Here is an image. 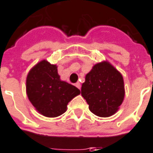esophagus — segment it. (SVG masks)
I'll use <instances>...</instances> for the list:
<instances>
[{"instance_id": "esophagus-1", "label": "esophagus", "mask_w": 153, "mask_h": 153, "mask_svg": "<svg viewBox=\"0 0 153 153\" xmlns=\"http://www.w3.org/2000/svg\"><path fill=\"white\" fill-rule=\"evenodd\" d=\"M75 85L76 86V87H77V88H78V89H81V83H80V82H76V83Z\"/></svg>"}]
</instances>
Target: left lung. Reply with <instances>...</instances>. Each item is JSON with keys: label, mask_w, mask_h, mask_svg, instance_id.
I'll return each instance as SVG.
<instances>
[{"label": "left lung", "mask_w": 153, "mask_h": 153, "mask_svg": "<svg viewBox=\"0 0 153 153\" xmlns=\"http://www.w3.org/2000/svg\"><path fill=\"white\" fill-rule=\"evenodd\" d=\"M81 95L92 113L99 117L115 114L123 102L124 82L120 72L109 62L95 64L85 76Z\"/></svg>", "instance_id": "1"}]
</instances>
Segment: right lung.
Segmentation results:
<instances>
[{
	"instance_id": "1",
	"label": "right lung",
	"mask_w": 153,
	"mask_h": 153,
	"mask_svg": "<svg viewBox=\"0 0 153 153\" xmlns=\"http://www.w3.org/2000/svg\"><path fill=\"white\" fill-rule=\"evenodd\" d=\"M26 94L39 113L55 118L67 111L68 103L81 91L61 81L57 66L43 59L30 70L26 77Z\"/></svg>"
}]
</instances>
